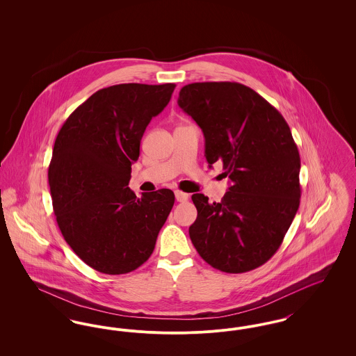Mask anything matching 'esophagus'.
<instances>
[{
    "instance_id": "1",
    "label": "esophagus",
    "mask_w": 356,
    "mask_h": 356,
    "mask_svg": "<svg viewBox=\"0 0 356 356\" xmlns=\"http://www.w3.org/2000/svg\"><path fill=\"white\" fill-rule=\"evenodd\" d=\"M175 196H176V200H177L179 203H184V202L188 200V193L181 192V191H176V192H175Z\"/></svg>"
}]
</instances>
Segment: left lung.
<instances>
[{
  "mask_svg": "<svg viewBox=\"0 0 356 356\" xmlns=\"http://www.w3.org/2000/svg\"><path fill=\"white\" fill-rule=\"evenodd\" d=\"M177 104L202 128L209 167L220 161L231 180L220 203L192 195L189 237L213 268L252 271L279 250L300 204V156L287 121L238 83L186 85Z\"/></svg>",
  "mask_w": 356,
  "mask_h": 356,
  "instance_id": "8db88e82",
  "label": "left lung"
}]
</instances>
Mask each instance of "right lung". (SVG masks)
<instances>
[{
  "mask_svg": "<svg viewBox=\"0 0 356 356\" xmlns=\"http://www.w3.org/2000/svg\"><path fill=\"white\" fill-rule=\"evenodd\" d=\"M175 88L131 83L100 89L56 137L48 170L56 220L73 252L96 271H135L152 254L170 215V189L136 197L128 184L145 128Z\"/></svg>",
  "mask_w": 356,
  "mask_h": 356,
  "instance_id": "1",
  "label": "right lung"
}]
</instances>
